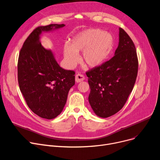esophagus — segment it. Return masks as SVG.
Listing matches in <instances>:
<instances>
[{
	"label": "esophagus",
	"mask_w": 160,
	"mask_h": 160,
	"mask_svg": "<svg viewBox=\"0 0 160 160\" xmlns=\"http://www.w3.org/2000/svg\"><path fill=\"white\" fill-rule=\"evenodd\" d=\"M84 76L81 73H78L76 76V82H80L84 81Z\"/></svg>",
	"instance_id": "34e87169"
}]
</instances>
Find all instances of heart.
<instances>
[{"mask_svg": "<svg viewBox=\"0 0 160 160\" xmlns=\"http://www.w3.org/2000/svg\"><path fill=\"white\" fill-rule=\"evenodd\" d=\"M113 44V37L110 33L100 29H87L75 35L70 45L64 44V58L68 67L73 68L79 61L78 53L82 52V61L91 68H96L108 59Z\"/></svg>", "mask_w": 160, "mask_h": 160, "instance_id": "obj_1", "label": "heart"}]
</instances>
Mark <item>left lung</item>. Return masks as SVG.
<instances>
[{
  "label": "left lung",
  "instance_id": "1",
  "mask_svg": "<svg viewBox=\"0 0 160 160\" xmlns=\"http://www.w3.org/2000/svg\"><path fill=\"white\" fill-rule=\"evenodd\" d=\"M119 30V44L114 57L86 73L90 88L89 103L94 113L102 118L123 107L138 75L134 44L124 30Z\"/></svg>",
  "mask_w": 160,
  "mask_h": 160
}]
</instances>
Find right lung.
Returning a JSON list of instances; mask_svg holds the SVG:
<instances>
[{
    "label": "right lung",
    "mask_w": 160,
    "mask_h": 160,
    "mask_svg": "<svg viewBox=\"0 0 160 160\" xmlns=\"http://www.w3.org/2000/svg\"><path fill=\"white\" fill-rule=\"evenodd\" d=\"M64 24L39 26L30 33L18 56V85L31 110L39 117L52 119L59 115L68 93L75 84V72L62 68L51 50L40 42L42 32H52Z\"/></svg>",
    "instance_id": "obj_1"
}]
</instances>
